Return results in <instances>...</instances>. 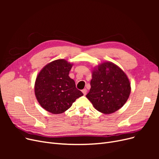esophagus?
<instances>
[{
  "instance_id": "obj_1",
  "label": "esophagus",
  "mask_w": 159,
  "mask_h": 159,
  "mask_svg": "<svg viewBox=\"0 0 159 159\" xmlns=\"http://www.w3.org/2000/svg\"><path fill=\"white\" fill-rule=\"evenodd\" d=\"M82 91V93H84V95H86V93H87V89H82V91Z\"/></svg>"
}]
</instances>
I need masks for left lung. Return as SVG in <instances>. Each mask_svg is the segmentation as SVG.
<instances>
[{
  "label": "left lung",
  "mask_w": 159,
  "mask_h": 159,
  "mask_svg": "<svg viewBox=\"0 0 159 159\" xmlns=\"http://www.w3.org/2000/svg\"><path fill=\"white\" fill-rule=\"evenodd\" d=\"M90 85L86 98L95 109L104 114L113 113L121 108L131 93V84L127 75L110 61L95 67Z\"/></svg>",
  "instance_id": "obj_1"
}]
</instances>
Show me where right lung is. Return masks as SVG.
<instances>
[{
	"label": "right lung",
	"mask_w": 159,
	"mask_h": 159,
	"mask_svg": "<svg viewBox=\"0 0 159 159\" xmlns=\"http://www.w3.org/2000/svg\"><path fill=\"white\" fill-rule=\"evenodd\" d=\"M72 66L64 59L56 60L45 66L37 76L36 98L42 107L50 113H64L84 95L69 76Z\"/></svg>",
	"instance_id": "1"
}]
</instances>
